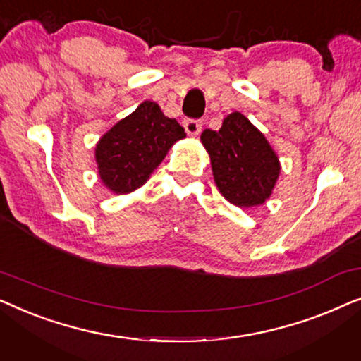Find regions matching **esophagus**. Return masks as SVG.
<instances>
[{"mask_svg":"<svg viewBox=\"0 0 361 361\" xmlns=\"http://www.w3.org/2000/svg\"><path fill=\"white\" fill-rule=\"evenodd\" d=\"M184 128H185L187 135L197 136L202 131V121H199V120H185Z\"/></svg>","mask_w":361,"mask_h":361,"instance_id":"obj_1","label":"esophagus"}]
</instances>
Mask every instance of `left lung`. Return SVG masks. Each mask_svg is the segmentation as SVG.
Wrapping results in <instances>:
<instances>
[{
	"label": "left lung",
	"mask_w": 361,
	"mask_h": 361,
	"mask_svg": "<svg viewBox=\"0 0 361 361\" xmlns=\"http://www.w3.org/2000/svg\"><path fill=\"white\" fill-rule=\"evenodd\" d=\"M200 141L210 156L216 189L240 209L263 205L279 179L281 162L266 136L240 111L224 118L219 131Z\"/></svg>",
	"instance_id": "8db88e82"
}]
</instances>
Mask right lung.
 I'll use <instances>...</instances> for the list:
<instances>
[{
    "mask_svg": "<svg viewBox=\"0 0 361 361\" xmlns=\"http://www.w3.org/2000/svg\"><path fill=\"white\" fill-rule=\"evenodd\" d=\"M185 133L156 102L146 100L113 125L95 146L98 177L113 194L140 189Z\"/></svg>",
    "mask_w": 361,
    "mask_h": 361,
    "instance_id": "1",
    "label": "right lung"
}]
</instances>
